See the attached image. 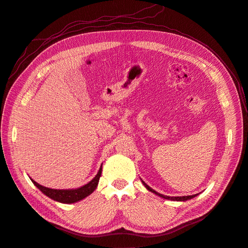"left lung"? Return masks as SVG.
Instances as JSON below:
<instances>
[{
  "mask_svg": "<svg viewBox=\"0 0 248 248\" xmlns=\"http://www.w3.org/2000/svg\"><path fill=\"white\" fill-rule=\"evenodd\" d=\"M141 182H142V184L145 185V187L146 188L148 189V190H150L151 192H153V193H155V194H157V196H159L160 198H163V199H166V200H170V201H180V202H184V201H187V200H190V199H192V198H194V197H197L198 194H193V196H185V197H168V196H163V194H161V193H158L157 191H155L154 189H152L151 187L150 186H148L144 181H142L141 180Z\"/></svg>",
  "mask_w": 248,
  "mask_h": 248,
  "instance_id": "1",
  "label": "left lung"
}]
</instances>
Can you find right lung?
I'll return each mask as SVG.
<instances>
[{
  "instance_id": "right-lung-1",
  "label": "right lung",
  "mask_w": 248,
  "mask_h": 248,
  "mask_svg": "<svg viewBox=\"0 0 248 248\" xmlns=\"http://www.w3.org/2000/svg\"><path fill=\"white\" fill-rule=\"evenodd\" d=\"M101 171H102V166L100 167L98 172H97V175L91 180V181H90L88 184L76 189H51L38 184L32 179L31 180L34 183V185L36 187H38V188L46 194V197L52 199L54 201L64 202V204H72V202H77L78 201H81L82 199L87 198L96 189V187L99 182V178L101 176Z\"/></svg>"
}]
</instances>
